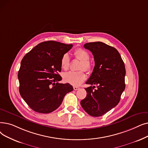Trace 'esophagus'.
I'll list each match as a JSON object with an SVG mask.
<instances>
[{"mask_svg": "<svg viewBox=\"0 0 148 148\" xmlns=\"http://www.w3.org/2000/svg\"><path fill=\"white\" fill-rule=\"evenodd\" d=\"M73 89H74V90H75V91H77V90L79 89L80 88L78 86H73Z\"/></svg>", "mask_w": 148, "mask_h": 148, "instance_id": "34e87169", "label": "esophagus"}]
</instances>
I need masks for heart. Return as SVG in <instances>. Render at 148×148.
Listing matches in <instances>:
<instances>
[{
	"label": "heart",
	"instance_id": "obj_1",
	"mask_svg": "<svg viewBox=\"0 0 148 148\" xmlns=\"http://www.w3.org/2000/svg\"><path fill=\"white\" fill-rule=\"evenodd\" d=\"M74 56L77 59L81 61L79 69H83L85 71L89 72L91 71L92 66L89 61L90 56L88 51L82 48H77L74 51ZM70 64V58L68 54L65 53L62 57L60 60L61 68L64 70H67L69 68ZM64 81L66 83L74 86H78L84 82L86 78V74L83 71H70L65 73L63 75Z\"/></svg>",
	"mask_w": 148,
	"mask_h": 148
}]
</instances>
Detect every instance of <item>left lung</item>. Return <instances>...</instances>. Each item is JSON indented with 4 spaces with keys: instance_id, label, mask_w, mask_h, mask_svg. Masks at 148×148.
I'll use <instances>...</instances> for the list:
<instances>
[{
    "instance_id": "obj_1",
    "label": "left lung",
    "mask_w": 148,
    "mask_h": 148,
    "mask_svg": "<svg viewBox=\"0 0 148 148\" xmlns=\"http://www.w3.org/2000/svg\"><path fill=\"white\" fill-rule=\"evenodd\" d=\"M84 48L92 53L95 66L86 82L91 86L85 88L86 97L80 101V104L89 115L100 117L117 106L120 101L125 89V64L118 51L105 43H87ZM95 86L96 90L94 89Z\"/></svg>"
}]
</instances>
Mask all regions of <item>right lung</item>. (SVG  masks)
<instances>
[{
    "label": "right lung",
    "instance_id": "1",
    "mask_svg": "<svg viewBox=\"0 0 148 148\" xmlns=\"http://www.w3.org/2000/svg\"><path fill=\"white\" fill-rule=\"evenodd\" d=\"M73 47L49 40L38 44L22 59L18 72L19 92L34 111L47 114L61 105L65 95L73 90L69 83H60V60Z\"/></svg>",
    "mask_w": 148,
    "mask_h": 148
}]
</instances>
